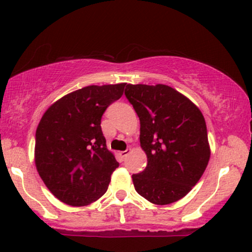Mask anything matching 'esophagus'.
<instances>
[{"instance_id": "34e87169", "label": "esophagus", "mask_w": 252, "mask_h": 252, "mask_svg": "<svg viewBox=\"0 0 252 252\" xmlns=\"http://www.w3.org/2000/svg\"><path fill=\"white\" fill-rule=\"evenodd\" d=\"M130 152H131V149H126V151H121V152H119L121 159H122V160H123V159H126V157L130 154Z\"/></svg>"}]
</instances>
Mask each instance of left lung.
Returning <instances> with one entry per match:
<instances>
[{
  "label": "left lung",
  "mask_w": 252,
  "mask_h": 252,
  "mask_svg": "<svg viewBox=\"0 0 252 252\" xmlns=\"http://www.w3.org/2000/svg\"><path fill=\"white\" fill-rule=\"evenodd\" d=\"M124 94L139 117L148 157L145 170L132 174L135 189L155 205L176 202L195 186L211 157L202 113L166 85H126Z\"/></svg>",
  "instance_id": "left-lung-1"
}]
</instances>
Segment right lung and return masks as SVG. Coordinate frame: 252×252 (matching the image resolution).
Segmentation results:
<instances>
[{"instance_id":"add662e5","label":"right lung","mask_w":252,"mask_h":252,"mask_svg":"<svg viewBox=\"0 0 252 252\" xmlns=\"http://www.w3.org/2000/svg\"><path fill=\"white\" fill-rule=\"evenodd\" d=\"M126 85L78 89L53 103L38 124L37 171L50 192L66 205H89L107 192L120 164L107 149L101 119L122 96Z\"/></svg>"}]
</instances>
